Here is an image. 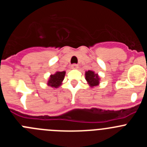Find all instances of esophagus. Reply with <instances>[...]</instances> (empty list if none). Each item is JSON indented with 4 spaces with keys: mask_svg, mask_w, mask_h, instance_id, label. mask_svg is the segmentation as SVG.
Instances as JSON below:
<instances>
[{
    "mask_svg": "<svg viewBox=\"0 0 147 147\" xmlns=\"http://www.w3.org/2000/svg\"><path fill=\"white\" fill-rule=\"evenodd\" d=\"M71 68H72V69H77V68H78V65L73 64L72 65H71Z\"/></svg>",
    "mask_w": 147,
    "mask_h": 147,
    "instance_id": "34e87169",
    "label": "esophagus"
}]
</instances>
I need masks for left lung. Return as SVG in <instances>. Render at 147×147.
Segmentation results:
<instances>
[{"instance_id":"obj_1","label":"left lung","mask_w":147,"mask_h":147,"mask_svg":"<svg viewBox=\"0 0 147 147\" xmlns=\"http://www.w3.org/2000/svg\"><path fill=\"white\" fill-rule=\"evenodd\" d=\"M85 80L90 88L98 86L100 83V77L98 74L90 70L85 72Z\"/></svg>"}]
</instances>
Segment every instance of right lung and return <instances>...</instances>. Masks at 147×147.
<instances>
[{
	"label": "right lung",
	"instance_id": "1",
	"mask_svg": "<svg viewBox=\"0 0 147 147\" xmlns=\"http://www.w3.org/2000/svg\"><path fill=\"white\" fill-rule=\"evenodd\" d=\"M65 76V71H57L54 74H51L47 82L48 86L52 88H57L62 84Z\"/></svg>",
	"mask_w": 147,
	"mask_h": 147
}]
</instances>
